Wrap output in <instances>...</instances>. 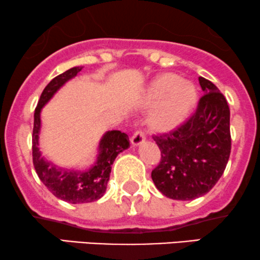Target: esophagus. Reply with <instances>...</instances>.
<instances>
[{"instance_id":"34e87169","label":"esophagus","mask_w":260,"mask_h":260,"mask_svg":"<svg viewBox=\"0 0 260 260\" xmlns=\"http://www.w3.org/2000/svg\"><path fill=\"white\" fill-rule=\"evenodd\" d=\"M144 141H146V134H144L143 130H137L136 133L133 135V137H131V143H133V146H140V144H142Z\"/></svg>"}]
</instances>
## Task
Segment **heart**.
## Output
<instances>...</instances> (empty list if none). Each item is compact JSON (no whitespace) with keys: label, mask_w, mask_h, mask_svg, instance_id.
<instances>
[{"label":"heart","mask_w":260,"mask_h":260,"mask_svg":"<svg viewBox=\"0 0 260 260\" xmlns=\"http://www.w3.org/2000/svg\"><path fill=\"white\" fill-rule=\"evenodd\" d=\"M198 92L190 81H183L175 74H162L149 83L146 101L156 105L151 114V123L162 130L173 129L183 123L197 103Z\"/></svg>","instance_id":"obj_1"}]
</instances>
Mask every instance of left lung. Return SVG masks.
<instances>
[{
    "label": "left lung",
    "mask_w": 260,
    "mask_h": 260,
    "mask_svg": "<svg viewBox=\"0 0 260 260\" xmlns=\"http://www.w3.org/2000/svg\"><path fill=\"white\" fill-rule=\"evenodd\" d=\"M205 93L196 112L177 129L153 136L161 161L151 179L164 196L191 201L208 193L227 166L231 155L228 103L216 86L200 77Z\"/></svg>",
    "instance_id": "left-lung-1"
}]
</instances>
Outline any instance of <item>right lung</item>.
<instances>
[{
	"instance_id": "obj_1",
	"label": "right lung",
	"mask_w": 260,
	"mask_h": 260,
	"mask_svg": "<svg viewBox=\"0 0 260 260\" xmlns=\"http://www.w3.org/2000/svg\"><path fill=\"white\" fill-rule=\"evenodd\" d=\"M81 69L82 68L80 67H74L67 70L52 79L44 88L35 111V125H33L32 135L33 165L39 179L57 198L72 204L90 203L103 197L109 183L113 161L116 160L118 154L130 147L129 137L126 134L118 130L107 131L99 142V151H98L95 164L86 171H68L58 168L45 160V157L40 153L38 146L40 126H42V120H40L42 109L55 95L57 90L64 83L75 77Z\"/></svg>"
}]
</instances>
